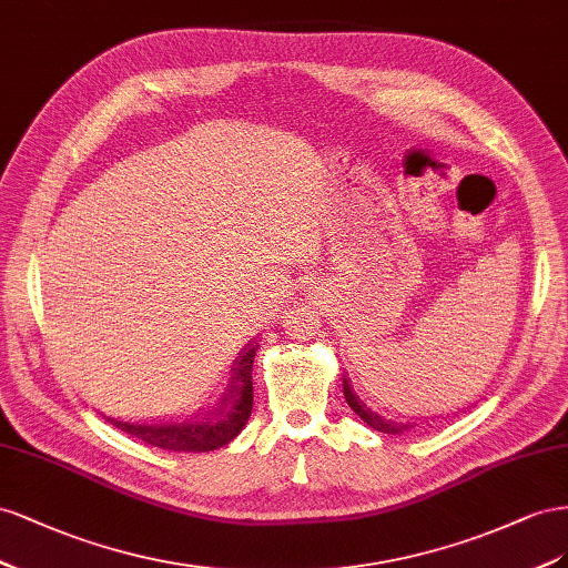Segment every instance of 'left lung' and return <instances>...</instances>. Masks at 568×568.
Wrapping results in <instances>:
<instances>
[{"mask_svg": "<svg viewBox=\"0 0 568 568\" xmlns=\"http://www.w3.org/2000/svg\"><path fill=\"white\" fill-rule=\"evenodd\" d=\"M343 390H345V399H347L349 407H352L356 414H359L374 430L387 433V435H399V433H404V430H409L407 420L393 418V416H385V414H378V412H374V409H368L366 404L359 399V395L354 393V387H352V383H349L347 376H343Z\"/></svg>", "mask_w": 568, "mask_h": 568, "instance_id": "left-lung-1", "label": "left lung"}]
</instances>
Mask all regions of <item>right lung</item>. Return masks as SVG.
Segmentation results:
<instances>
[{
  "mask_svg": "<svg viewBox=\"0 0 568 568\" xmlns=\"http://www.w3.org/2000/svg\"><path fill=\"white\" fill-rule=\"evenodd\" d=\"M258 345H247L231 368L229 390L214 412L190 418H156V420H123L106 418L111 426L131 433L138 440L169 452H212L229 445L245 428L252 414V364Z\"/></svg>",
  "mask_w": 568,
  "mask_h": 568,
  "instance_id": "1",
  "label": "right lung"
}]
</instances>
